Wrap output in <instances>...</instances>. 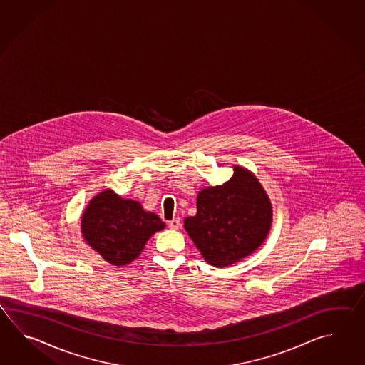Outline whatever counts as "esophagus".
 <instances>
[{
	"mask_svg": "<svg viewBox=\"0 0 365 365\" xmlns=\"http://www.w3.org/2000/svg\"><path fill=\"white\" fill-rule=\"evenodd\" d=\"M180 225V217H175V219H172L171 222L168 223V227L171 228V230H178L179 228Z\"/></svg>",
	"mask_w": 365,
	"mask_h": 365,
	"instance_id": "obj_1",
	"label": "esophagus"
}]
</instances>
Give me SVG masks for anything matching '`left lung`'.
Returning <instances> with one entry per match:
<instances>
[{
  "instance_id": "left-lung-1",
  "label": "left lung",
  "mask_w": 365,
  "mask_h": 365,
  "mask_svg": "<svg viewBox=\"0 0 365 365\" xmlns=\"http://www.w3.org/2000/svg\"><path fill=\"white\" fill-rule=\"evenodd\" d=\"M272 223V206L256 175L233 165L223 185L207 186L197 195V214L184 228L205 261L227 267L264 244Z\"/></svg>"
}]
</instances>
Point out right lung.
I'll return each instance as SVG.
<instances>
[{
    "mask_svg": "<svg viewBox=\"0 0 365 365\" xmlns=\"http://www.w3.org/2000/svg\"><path fill=\"white\" fill-rule=\"evenodd\" d=\"M165 228L155 212L140 202L123 198L112 189L93 195L81 217V232L86 242L104 261L113 266L133 262L148 239Z\"/></svg>",
    "mask_w": 365,
    "mask_h": 365,
    "instance_id": "obj_1",
    "label": "right lung"
}]
</instances>
